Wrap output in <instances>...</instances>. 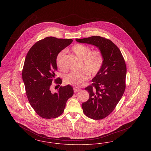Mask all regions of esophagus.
<instances>
[{"label": "esophagus", "instance_id": "34e87169", "mask_svg": "<svg viewBox=\"0 0 151 151\" xmlns=\"http://www.w3.org/2000/svg\"><path fill=\"white\" fill-rule=\"evenodd\" d=\"M73 90H74V93H77V92L80 91H81V89H78V88H73Z\"/></svg>", "mask_w": 151, "mask_h": 151}]
</instances>
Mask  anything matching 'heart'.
Wrapping results in <instances>:
<instances>
[{
  "mask_svg": "<svg viewBox=\"0 0 151 151\" xmlns=\"http://www.w3.org/2000/svg\"><path fill=\"white\" fill-rule=\"evenodd\" d=\"M71 51L82 60V68L85 70L71 71L65 75L64 81L66 84L76 87H80L88 78V73L91 75L95 76L100 70L104 63V56L100 50L91 51L90 47L79 43L74 45L71 47ZM64 55L65 52L60 51L56 58L57 65L60 69H63L65 67L63 63Z\"/></svg>",
  "mask_w": 151,
  "mask_h": 151,
  "instance_id": "b5f03b06",
  "label": "heart"
}]
</instances>
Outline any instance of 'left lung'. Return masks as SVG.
Wrapping results in <instances>:
<instances>
[{
  "mask_svg": "<svg viewBox=\"0 0 151 151\" xmlns=\"http://www.w3.org/2000/svg\"><path fill=\"white\" fill-rule=\"evenodd\" d=\"M76 40L96 46L103 54L100 70L92 79L91 85L85 88L89 99L82 104L86 116L93 120L103 119L114 109L124 93L127 74L125 60L120 49L108 39L93 36Z\"/></svg>",
  "mask_w": 151,
  "mask_h": 151,
  "instance_id": "obj_1",
  "label": "left lung"
}]
</instances>
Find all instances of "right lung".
I'll return each instance as SVG.
<instances>
[{
  "mask_svg": "<svg viewBox=\"0 0 151 151\" xmlns=\"http://www.w3.org/2000/svg\"><path fill=\"white\" fill-rule=\"evenodd\" d=\"M71 39L49 37L35 43L29 51L22 70L26 95L31 106L42 118L50 119L61 115L68 100L74 93L70 85L60 86L58 92H51V83H62L55 78L58 54L70 45Z\"/></svg>",
  "mask_w": 151,
  "mask_h": 151,
  "instance_id": "right-lung-1",
  "label": "right lung"
}]
</instances>
